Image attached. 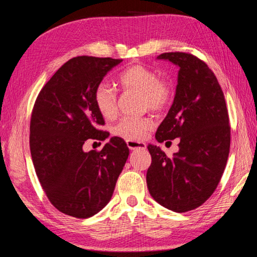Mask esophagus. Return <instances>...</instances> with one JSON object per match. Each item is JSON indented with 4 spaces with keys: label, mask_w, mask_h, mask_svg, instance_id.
Here are the masks:
<instances>
[{
    "label": "esophagus",
    "mask_w": 257,
    "mask_h": 257,
    "mask_svg": "<svg viewBox=\"0 0 257 257\" xmlns=\"http://www.w3.org/2000/svg\"><path fill=\"white\" fill-rule=\"evenodd\" d=\"M127 145L129 150H145L146 144L143 142H136V141H127Z\"/></svg>",
    "instance_id": "34e87169"
}]
</instances>
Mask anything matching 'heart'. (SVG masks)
I'll use <instances>...</instances> for the list:
<instances>
[{
	"label": "heart",
	"mask_w": 257,
	"mask_h": 257,
	"mask_svg": "<svg viewBox=\"0 0 257 257\" xmlns=\"http://www.w3.org/2000/svg\"><path fill=\"white\" fill-rule=\"evenodd\" d=\"M116 81L124 90L141 93L143 104L152 111H162L172 98L169 82L160 79L158 73L142 64H135L121 71ZM94 102L105 119L116 115V94L107 84H99L94 93ZM153 128V121L147 118H122L113 128V134L125 141H141Z\"/></svg>",
	"instance_id": "b5f03b06"
}]
</instances>
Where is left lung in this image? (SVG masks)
I'll return each mask as SVG.
<instances>
[{
  "label": "left lung",
  "mask_w": 257,
  "mask_h": 257,
  "mask_svg": "<svg viewBox=\"0 0 257 257\" xmlns=\"http://www.w3.org/2000/svg\"><path fill=\"white\" fill-rule=\"evenodd\" d=\"M158 59L170 61L179 71L175 99L155 138L159 143L179 138V151L168 158L159 146H147L152 163L146 182L156 202L182 213L205 203L223 175L230 150L228 110L219 81L204 61L184 52Z\"/></svg>",
  "instance_id": "obj_1"
}]
</instances>
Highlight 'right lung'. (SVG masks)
<instances>
[{
	"label": "right lung",
	"mask_w": 257,
	"mask_h": 257,
	"mask_svg": "<svg viewBox=\"0 0 257 257\" xmlns=\"http://www.w3.org/2000/svg\"><path fill=\"white\" fill-rule=\"evenodd\" d=\"M122 60L76 56L56 71L38 94L30 119L35 171L55 208L87 219L110 202L129 149L112 137L102 151L84 152L87 139L104 141V119L94 102L103 78Z\"/></svg>",
	"instance_id": "right-lung-1"
}]
</instances>
